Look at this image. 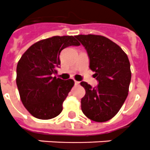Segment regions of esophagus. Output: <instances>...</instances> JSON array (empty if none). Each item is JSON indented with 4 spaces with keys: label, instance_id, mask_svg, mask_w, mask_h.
I'll use <instances>...</instances> for the list:
<instances>
[{
    "label": "esophagus",
    "instance_id": "34e87169",
    "mask_svg": "<svg viewBox=\"0 0 150 150\" xmlns=\"http://www.w3.org/2000/svg\"><path fill=\"white\" fill-rule=\"evenodd\" d=\"M74 84L76 85V86H77V85H79V84H80V82H79V81H74Z\"/></svg>",
    "mask_w": 150,
    "mask_h": 150
}]
</instances>
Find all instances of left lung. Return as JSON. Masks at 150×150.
<instances>
[{"label":"left lung","instance_id":"1","mask_svg":"<svg viewBox=\"0 0 150 150\" xmlns=\"http://www.w3.org/2000/svg\"><path fill=\"white\" fill-rule=\"evenodd\" d=\"M76 39L83 45L90 60V69L98 81L93 87L82 81L84 97L81 110L91 120L107 122L118 113L126 99L131 81L129 58L117 44L106 37L79 35Z\"/></svg>","mask_w":150,"mask_h":150}]
</instances>
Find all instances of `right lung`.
I'll use <instances>...</instances> for the list:
<instances>
[{
	"instance_id": "1",
	"label": "right lung",
	"mask_w": 150,
	"mask_h": 150,
	"mask_svg": "<svg viewBox=\"0 0 150 150\" xmlns=\"http://www.w3.org/2000/svg\"><path fill=\"white\" fill-rule=\"evenodd\" d=\"M80 45L74 36H53L33 44L21 57L17 65V87L22 104L35 118L46 120L61 113L74 82L53 75L60 65L61 51Z\"/></svg>"
}]
</instances>
